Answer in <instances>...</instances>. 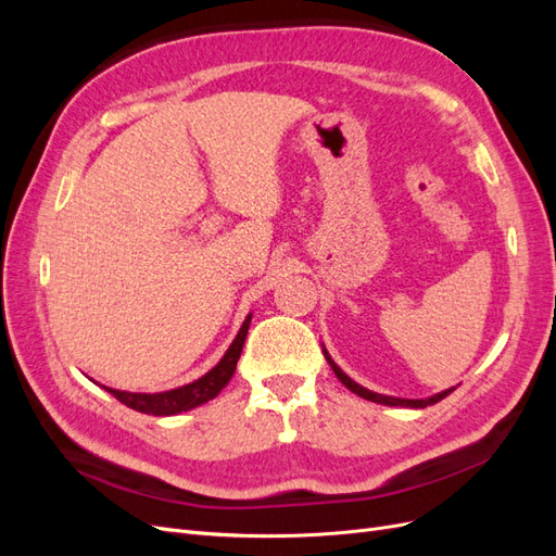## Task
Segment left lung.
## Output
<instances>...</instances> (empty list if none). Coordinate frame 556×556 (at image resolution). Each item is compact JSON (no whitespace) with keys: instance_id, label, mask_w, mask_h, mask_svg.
<instances>
[{"instance_id":"left-lung-1","label":"left lung","mask_w":556,"mask_h":556,"mask_svg":"<svg viewBox=\"0 0 556 556\" xmlns=\"http://www.w3.org/2000/svg\"><path fill=\"white\" fill-rule=\"evenodd\" d=\"M325 352V359L329 362V366H331V371L336 374V378H339L350 392H355L357 396H362V399H366V401H374V403H382V406H401V408H427V406H433V403H439L441 399H445L447 394H452L454 392V387H450V390H445V392H439V394H433V396H427V399H399V396H387V394H378V392H371V390H366V387H362L359 382H355L352 380L350 376H345L343 371H341V366L336 364L331 357H329V352H327V348L323 350Z\"/></svg>"}]
</instances>
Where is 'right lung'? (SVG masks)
<instances>
[{
	"mask_svg": "<svg viewBox=\"0 0 556 556\" xmlns=\"http://www.w3.org/2000/svg\"><path fill=\"white\" fill-rule=\"evenodd\" d=\"M252 313H248V317L243 319V325L237 333V339L231 341V345L227 348L225 357L217 362L208 374H204L201 378H197L194 382H188L182 387H176V390H166V392H155V394H143V392H123V390H113V387H104L106 392H111L117 401L125 403L127 408L139 410L146 415H178V413H188L201 403H206L211 399H215L217 394L223 392V387H227V382L231 380L233 371H237V362L241 357V350L245 343L248 336V327H250Z\"/></svg>",
	"mask_w": 556,
	"mask_h": 556,
	"instance_id": "right-lung-1",
	"label": "right lung"
}]
</instances>
